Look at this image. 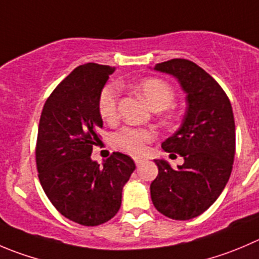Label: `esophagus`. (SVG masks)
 <instances>
[{
	"label": "esophagus",
	"mask_w": 259,
	"mask_h": 259,
	"mask_svg": "<svg viewBox=\"0 0 259 259\" xmlns=\"http://www.w3.org/2000/svg\"><path fill=\"white\" fill-rule=\"evenodd\" d=\"M144 160H145L144 158H140V157L134 158V162H135V164H137V165H140L143 162H144Z\"/></svg>",
	"instance_id": "34e87169"
}]
</instances>
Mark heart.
I'll use <instances>...</instances> for the list:
<instances>
[{"label": "heart", "mask_w": 259, "mask_h": 259, "mask_svg": "<svg viewBox=\"0 0 259 259\" xmlns=\"http://www.w3.org/2000/svg\"><path fill=\"white\" fill-rule=\"evenodd\" d=\"M134 90L155 111H162L175 100V91L165 81L160 78H147L134 84ZM120 89L116 84H107L101 91L99 99V111L106 122H112L117 116V101ZM155 137L152 129L124 126L111 138L114 148L132 155H140L145 152L149 142Z\"/></svg>", "instance_id": "1"}]
</instances>
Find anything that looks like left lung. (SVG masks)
Wrapping results in <instances>:
<instances>
[{
	"instance_id": "left-lung-1",
	"label": "left lung",
	"mask_w": 259,
	"mask_h": 259,
	"mask_svg": "<svg viewBox=\"0 0 259 259\" xmlns=\"http://www.w3.org/2000/svg\"><path fill=\"white\" fill-rule=\"evenodd\" d=\"M154 71L178 79L186 94L185 116L177 132L162 143L164 152L185 162L173 169L154 159L158 176L150 183L155 209L175 220H190L206 211L229 181L235 154V124L224 90L201 67L187 59L155 64Z\"/></svg>"
}]
</instances>
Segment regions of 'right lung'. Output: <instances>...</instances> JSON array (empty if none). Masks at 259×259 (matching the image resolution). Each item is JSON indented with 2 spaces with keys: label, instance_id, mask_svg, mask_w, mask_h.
I'll return each instance as SVG.
<instances>
[{
  "label": "right lung",
  "instance_id": "add662e5",
  "mask_svg": "<svg viewBox=\"0 0 259 259\" xmlns=\"http://www.w3.org/2000/svg\"><path fill=\"white\" fill-rule=\"evenodd\" d=\"M115 68L87 63L48 97L37 129L36 167L45 195L67 219L86 227L109 222L121 206L122 187L135 169L115 152L100 167L91 159L102 127L99 99Z\"/></svg>",
  "mask_w": 259,
  "mask_h": 259
}]
</instances>
